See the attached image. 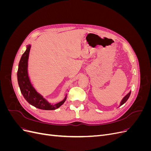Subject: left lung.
<instances>
[{
  "label": "left lung",
  "instance_id": "obj_1",
  "mask_svg": "<svg viewBox=\"0 0 151 151\" xmlns=\"http://www.w3.org/2000/svg\"><path fill=\"white\" fill-rule=\"evenodd\" d=\"M130 93H131V91H130V92L129 93H128L126 96H125L124 97V98H123V99H122V101H121V102H120V106H122V104H124L127 101V100H128V99H129V98L130 97Z\"/></svg>",
  "mask_w": 151,
  "mask_h": 151
}]
</instances>
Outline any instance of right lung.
Returning a JSON list of instances; mask_svg holds the SVG:
<instances>
[{
    "label": "right lung",
    "mask_w": 151,
    "mask_h": 151,
    "mask_svg": "<svg viewBox=\"0 0 151 151\" xmlns=\"http://www.w3.org/2000/svg\"><path fill=\"white\" fill-rule=\"evenodd\" d=\"M31 45H27L25 52L22 54L17 70V82L21 92L24 99L32 106L45 110H54L62 105L67 99V95L62 101L57 104L50 103L42 95L38 93L32 85L28 72V58Z\"/></svg>",
    "instance_id": "add662e5"
}]
</instances>
